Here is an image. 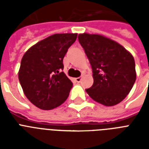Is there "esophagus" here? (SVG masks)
<instances>
[{"label":"esophagus","instance_id":"obj_1","mask_svg":"<svg viewBox=\"0 0 149 149\" xmlns=\"http://www.w3.org/2000/svg\"><path fill=\"white\" fill-rule=\"evenodd\" d=\"M82 76L81 77H77V78H76V81L77 82V83H79V82L81 81V79H82Z\"/></svg>","mask_w":149,"mask_h":149}]
</instances>
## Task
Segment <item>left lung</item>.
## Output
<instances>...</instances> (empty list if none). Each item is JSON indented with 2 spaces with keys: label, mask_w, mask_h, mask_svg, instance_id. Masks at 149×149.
<instances>
[{
  "label": "left lung",
  "mask_w": 149,
  "mask_h": 149,
  "mask_svg": "<svg viewBox=\"0 0 149 149\" xmlns=\"http://www.w3.org/2000/svg\"><path fill=\"white\" fill-rule=\"evenodd\" d=\"M78 39L93 70V84L86 93L105 106L119 104L136 79L134 57L122 45L104 36L84 33Z\"/></svg>",
  "instance_id": "8db88e82"
}]
</instances>
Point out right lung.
I'll return each mask as SVG.
<instances>
[{
  "mask_svg": "<svg viewBox=\"0 0 149 149\" xmlns=\"http://www.w3.org/2000/svg\"><path fill=\"white\" fill-rule=\"evenodd\" d=\"M77 37V33L55 34L31 46L22 57L19 82L24 95L38 108H56L69 97L72 83L60 71Z\"/></svg>",
  "mask_w": 149,
  "mask_h": 149,
  "instance_id": "right-lung-1",
  "label": "right lung"
}]
</instances>
